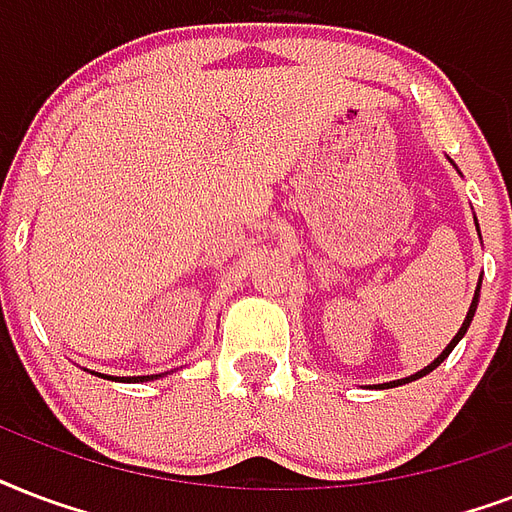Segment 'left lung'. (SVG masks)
I'll return each instance as SVG.
<instances>
[{
    "mask_svg": "<svg viewBox=\"0 0 512 512\" xmlns=\"http://www.w3.org/2000/svg\"><path fill=\"white\" fill-rule=\"evenodd\" d=\"M475 304H478V291H475V299H473V304H470V312H467L465 323H462V328H459V331H457V336H454V339H451V344H449V347H446V350H443L441 355H438V358H435L433 363H430V366H427V368H422V371H417V374H414V376H408V379H398V382L382 384V387H395V384H406V382H414V379H419V376H427V374H430V371H433V368H438V366H441L443 360L449 358V352L454 350V347H457V342H459V339H462V336L467 334V328H470V320H473V315H475Z\"/></svg>",
    "mask_w": 512,
    "mask_h": 512,
    "instance_id": "8db88e82",
    "label": "left lung"
}]
</instances>
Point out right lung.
Wrapping results in <instances>:
<instances>
[{
    "label": "right lung",
    "mask_w": 512,
    "mask_h": 512,
    "mask_svg": "<svg viewBox=\"0 0 512 512\" xmlns=\"http://www.w3.org/2000/svg\"><path fill=\"white\" fill-rule=\"evenodd\" d=\"M109 379H112V376H109ZM138 382H144V379H154V376H136Z\"/></svg>",
    "instance_id": "1"
}]
</instances>
